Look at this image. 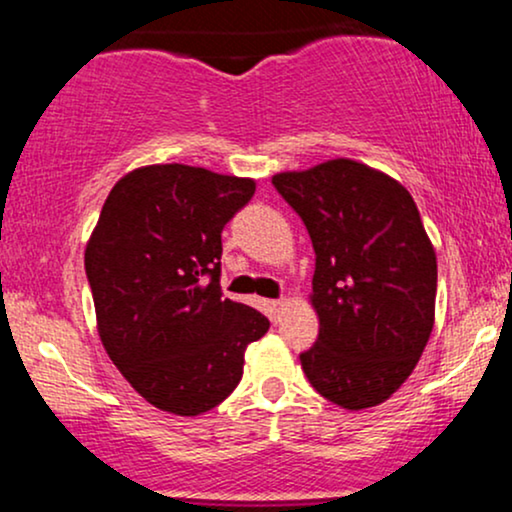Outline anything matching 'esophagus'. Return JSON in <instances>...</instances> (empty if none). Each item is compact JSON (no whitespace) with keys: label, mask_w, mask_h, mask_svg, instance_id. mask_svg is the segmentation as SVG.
<instances>
[{"label":"esophagus","mask_w":512,"mask_h":512,"mask_svg":"<svg viewBox=\"0 0 512 512\" xmlns=\"http://www.w3.org/2000/svg\"><path fill=\"white\" fill-rule=\"evenodd\" d=\"M284 305H286L284 298H279V301H269V310H272L274 320H279V313L284 310Z\"/></svg>","instance_id":"1"}]
</instances>
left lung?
<instances>
[{
    "label": "left lung",
    "mask_w": 512,
    "mask_h": 512,
    "mask_svg": "<svg viewBox=\"0 0 512 512\" xmlns=\"http://www.w3.org/2000/svg\"><path fill=\"white\" fill-rule=\"evenodd\" d=\"M315 250L317 342L301 354L310 385L358 411L390 399L424 354L436 317L438 264L414 199L351 158L276 173Z\"/></svg>",
    "instance_id": "1"
}]
</instances>
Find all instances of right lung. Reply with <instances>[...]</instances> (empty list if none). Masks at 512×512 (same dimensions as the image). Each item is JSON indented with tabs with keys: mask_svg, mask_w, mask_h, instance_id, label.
<instances>
[{
	"mask_svg": "<svg viewBox=\"0 0 512 512\" xmlns=\"http://www.w3.org/2000/svg\"><path fill=\"white\" fill-rule=\"evenodd\" d=\"M255 180L207 168L144 166L115 182L86 245L101 342L156 409L197 416L243 378L269 320L223 298L221 231Z\"/></svg>",
	"mask_w": 512,
	"mask_h": 512,
	"instance_id": "1",
	"label": "right lung"
}]
</instances>
